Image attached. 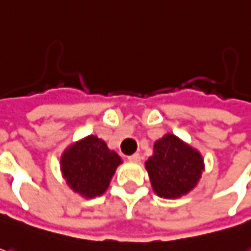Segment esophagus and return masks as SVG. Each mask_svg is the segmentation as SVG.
Masks as SVG:
<instances>
[{"label": "esophagus", "instance_id": "obj_1", "mask_svg": "<svg viewBox=\"0 0 251 251\" xmlns=\"http://www.w3.org/2000/svg\"><path fill=\"white\" fill-rule=\"evenodd\" d=\"M130 161H133V162H139V161L142 160V155L139 154V152H134V154H132V155H129L127 157Z\"/></svg>", "mask_w": 251, "mask_h": 251}]
</instances>
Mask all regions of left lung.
Instances as JSON below:
<instances>
[{
  "mask_svg": "<svg viewBox=\"0 0 251 251\" xmlns=\"http://www.w3.org/2000/svg\"><path fill=\"white\" fill-rule=\"evenodd\" d=\"M146 168L157 195L176 199L197 185L203 171V158L176 136L165 134L154 144V155L146 161Z\"/></svg>",
  "mask_w": 251,
  "mask_h": 251,
  "instance_id": "8db88e82",
  "label": "left lung"
}]
</instances>
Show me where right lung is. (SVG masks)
<instances>
[{"label": "right lung", "instance_id": "add662e5", "mask_svg": "<svg viewBox=\"0 0 251 251\" xmlns=\"http://www.w3.org/2000/svg\"><path fill=\"white\" fill-rule=\"evenodd\" d=\"M121 157L105 142L89 136L71 146L61 158V169L68 185L86 197L102 195L109 185Z\"/></svg>", "mask_w": 251, "mask_h": 251}]
</instances>
